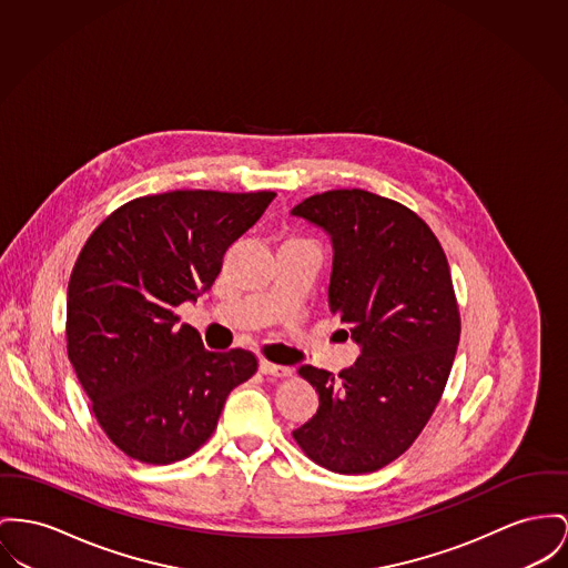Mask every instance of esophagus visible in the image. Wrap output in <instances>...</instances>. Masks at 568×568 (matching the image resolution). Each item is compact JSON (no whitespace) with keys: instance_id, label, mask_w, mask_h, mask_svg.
Wrapping results in <instances>:
<instances>
[{"instance_id":"1","label":"esophagus","mask_w":568,"mask_h":568,"mask_svg":"<svg viewBox=\"0 0 568 568\" xmlns=\"http://www.w3.org/2000/svg\"><path fill=\"white\" fill-rule=\"evenodd\" d=\"M261 373L265 375V377H288L291 375V368H286V366H277V364H271V362H261Z\"/></svg>"}]
</instances>
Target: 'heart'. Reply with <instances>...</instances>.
Instances as JSON below:
<instances>
[{
	"instance_id": "1",
	"label": "heart",
	"mask_w": 568,
	"mask_h": 568,
	"mask_svg": "<svg viewBox=\"0 0 568 568\" xmlns=\"http://www.w3.org/2000/svg\"><path fill=\"white\" fill-rule=\"evenodd\" d=\"M288 243H303V241H288Z\"/></svg>"
}]
</instances>
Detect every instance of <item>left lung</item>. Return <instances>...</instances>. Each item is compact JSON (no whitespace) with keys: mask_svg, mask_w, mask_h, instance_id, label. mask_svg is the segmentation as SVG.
Here are the masks:
<instances>
[{"mask_svg":"<svg viewBox=\"0 0 568 568\" xmlns=\"http://www.w3.org/2000/svg\"><path fill=\"white\" fill-rule=\"evenodd\" d=\"M291 213L329 234V310L359 346L338 375L300 368L318 412L293 437L332 471H377L416 442L444 394L460 336L450 266L430 227L377 193L325 191Z\"/></svg>","mask_w":568,"mask_h":568,"instance_id":"left-lung-1","label":"left lung"}]
</instances>
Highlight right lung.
Masks as SVG:
<instances>
[{
	"instance_id": "obj_1",
	"label": "right lung",
	"mask_w": 568,
	"mask_h": 568,
	"mask_svg": "<svg viewBox=\"0 0 568 568\" xmlns=\"http://www.w3.org/2000/svg\"><path fill=\"white\" fill-rule=\"evenodd\" d=\"M273 191H168L126 202L85 241L67 297V348L115 446L165 465L215 430L227 394L258 368L250 351H206L174 307L220 275L227 247Z\"/></svg>"
}]
</instances>
